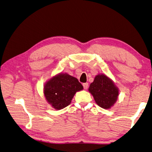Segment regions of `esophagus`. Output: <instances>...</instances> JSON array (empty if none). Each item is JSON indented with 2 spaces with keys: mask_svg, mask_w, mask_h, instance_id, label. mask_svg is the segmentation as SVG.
Masks as SVG:
<instances>
[{
  "mask_svg": "<svg viewBox=\"0 0 152 152\" xmlns=\"http://www.w3.org/2000/svg\"><path fill=\"white\" fill-rule=\"evenodd\" d=\"M83 87H84V89H87L88 88V83H84L83 84Z\"/></svg>",
  "mask_w": 152,
  "mask_h": 152,
  "instance_id": "1",
  "label": "esophagus"
}]
</instances>
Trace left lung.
Instances as JSON below:
<instances>
[{"instance_id": "obj_1", "label": "left lung", "mask_w": 152, "mask_h": 152, "mask_svg": "<svg viewBox=\"0 0 152 152\" xmlns=\"http://www.w3.org/2000/svg\"><path fill=\"white\" fill-rule=\"evenodd\" d=\"M90 92L99 106L104 109L110 108L118 96V90L114 84L106 75L101 74L95 77L89 88Z\"/></svg>"}]
</instances>
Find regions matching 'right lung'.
<instances>
[{
	"label": "right lung",
	"mask_w": 152,
	"mask_h": 152,
	"mask_svg": "<svg viewBox=\"0 0 152 152\" xmlns=\"http://www.w3.org/2000/svg\"><path fill=\"white\" fill-rule=\"evenodd\" d=\"M82 89L78 79L67 74H60L47 82L44 92L49 104L56 110H60L68 106L77 91Z\"/></svg>",
	"instance_id": "obj_1"
}]
</instances>
